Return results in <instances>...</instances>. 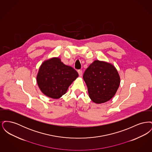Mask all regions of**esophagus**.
Here are the masks:
<instances>
[{"instance_id":"esophagus-1","label":"esophagus","mask_w":152,"mask_h":152,"mask_svg":"<svg viewBox=\"0 0 152 152\" xmlns=\"http://www.w3.org/2000/svg\"><path fill=\"white\" fill-rule=\"evenodd\" d=\"M77 72L79 73V75L80 76H82V75H83V71L82 70H78Z\"/></svg>"}]
</instances>
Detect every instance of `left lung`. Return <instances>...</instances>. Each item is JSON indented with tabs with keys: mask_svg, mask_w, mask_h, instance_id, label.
Segmentation results:
<instances>
[{
	"mask_svg": "<svg viewBox=\"0 0 152 152\" xmlns=\"http://www.w3.org/2000/svg\"><path fill=\"white\" fill-rule=\"evenodd\" d=\"M88 94L96 104L110 100L116 94L120 83V77L116 68L107 62L95 60L83 75Z\"/></svg>",
	"mask_w": 152,
	"mask_h": 152,
	"instance_id": "8db88e82",
	"label": "left lung"
}]
</instances>
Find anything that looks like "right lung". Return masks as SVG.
<instances>
[{"label": "right lung", "instance_id": "1", "mask_svg": "<svg viewBox=\"0 0 152 152\" xmlns=\"http://www.w3.org/2000/svg\"><path fill=\"white\" fill-rule=\"evenodd\" d=\"M79 76L72 67L65 65L58 58L44 61L37 75V83L45 96L58 99L66 92L68 87Z\"/></svg>", "mask_w": 152, "mask_h": 152}]
</instances>
